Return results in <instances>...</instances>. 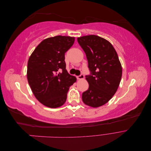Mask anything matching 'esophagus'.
I'll use <instances>...</instances> for the list:
<instances>
[{
    "instance_id": "34e87169",
    "label": "esophagus",
    "mask_w": 151,
    "mask_h": 151,
    "mask_svg": "<svg viewBox=\"0 0 151 151\" xmlns=\"http://www.w3.org/2000/svg\"><path fill=\"white\" fill-rule=\"evenodd\" d=\"M84 78V76L82 74H81L80 76H77V79H79V80H81V79H83Z\"/></svg>"
}]
</instances>
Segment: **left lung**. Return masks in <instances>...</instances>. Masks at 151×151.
<instances>
[{
  "instance_id": "left-lung-1",
  "label": "left lung",
  "mask_w": 151,
  "mask_h": 151,
  "mask_svg": "<svg viewBox=\"0 0 151 151\" xmlns=\"http://www.w3.org/2000/svg\"><path fill=\"white\" fill-rule=\"evenodd\" d=\"M84 51L91 74L86 76L89 88L83 93L84 104L98 108L108 103L119 86L122 67L116 50L108 40L96 35L77 38Z\"/></svg>"
}]
</instances>
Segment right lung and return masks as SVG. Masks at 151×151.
I'll return each instance as SVG.
<instances>
[{
    "instance_id": "right-lung-1",
    "label": "right lung",
    "mask_w": 151,
    "mask_h": 151,
    "mask_svg": "<svg viewBox=\"0 0 151 151\" xmlns=\"http://www.w3.org/2000/svg\"><path fill=\"white\" fill-rule=\"evenodd\" d=\"M75 38L56 36L45 39L29 58L27 79L36 98L45 106L55 108L64 104L76 77L66 70L65 53Z\"/></svg>"
}]
</instances>
